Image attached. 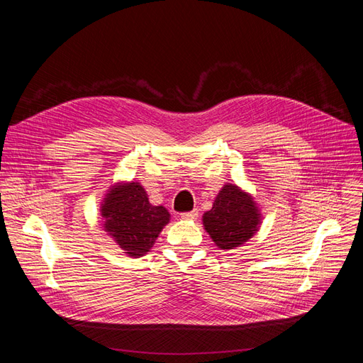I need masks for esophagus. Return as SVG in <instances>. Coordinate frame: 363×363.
<instances>
[{
    "mask_svg": "<svg viewBox=\"0 0 363 363\" xmlns=\"http://www.w3.org/2000/svg\"><path fill=\"white\" fill-rule=\"evenodd\" d=\"M196 218H199V212H196V211L182 213V219H184V221H195Z\"/></svg>",
    "mask_w": 363,
    "mask_h": 363,
    "instance_id": "esophagus-1",
    "label": "esophagus"
}]
</instances>
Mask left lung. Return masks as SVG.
Listing matches in <instances>:
<instances>
[{
    "label": "left lung",
    "instance_id": "left-lung-1",
    "mask_svg": "<svg viewBox=\"0 0 363 363\" xmlns=\"http://www.w3.org/2000/svg\"><path fill=\"white\" fill-rule=\"evenodd\" d=\"M262 213L252 196L236 184H224L213 206L203 215L204 230L219 250L244 245L259 232Z\"/></svg>",
    "mask_w": 363,
    "mask_h": 363
}]
</instances>
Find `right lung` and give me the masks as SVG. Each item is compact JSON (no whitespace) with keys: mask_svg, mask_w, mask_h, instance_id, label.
Listing matches in <instances>:
<instances>
[{"mask_svg":"<svg viewBox=\"0 0 363 363\" xmlns=\"http://www.w3.org/2000/svg\"><path fill=\"white\" fill-rule=\"evenodd\" d=\"M104 232L127 256L142 257L155 245L171 215L163 206H152L139 182H118L101 201Z\"/></svg>","mask_w":363,"mask_h":363,"instance_id":"right-lung-1","label":"right lung"}]
</instances>
